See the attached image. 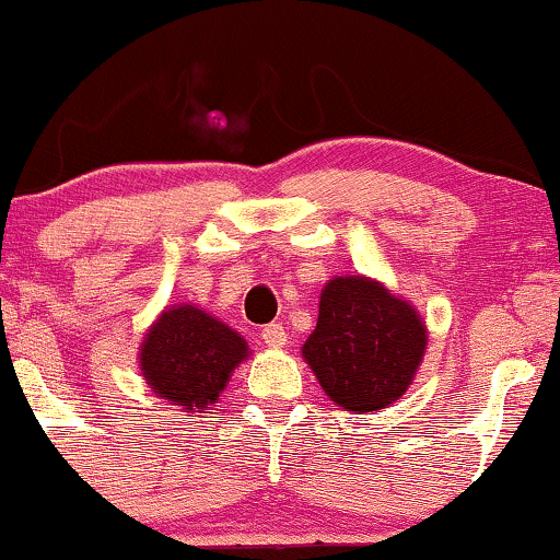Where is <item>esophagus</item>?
I'll return each instance as SVG.
<instances>
[{
    "label": "esophagus",
    "mask_w": 560,
    "mask_h": 560,
    "mask_svg": "<svg viewBox=\"0 0 560 560\" xmlns=\"http://www.w3.org/2000/svg\"><path fill=\"white\" fill-rule=\"evenodd\" d=\"M262 341H265L270 349L285 347V341H288L285 326H282V324H267V326L262 328Z\"/></svg>",
    "instance_id": "34e87169"
}]
</instances>
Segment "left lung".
Listing matches in <instances>:
<instances>
[{"instance_id": "8db88e82", "label": "left lung", "mask_w": 560, "mask_h": 560, "mask_svg": "<svg viewBox=\"0 0 560 560\" xmlns=\"http://www.w3.org/2000/svg\"><path fill=\"white\" fill-rule=\"evenodd\" d=\"M425 351V328L405 301L366 278H336L320 293L303 357L343 410L372 412L408 389Z\"/></svg>"}]
</instances>
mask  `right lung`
Masks as SVG:
<instances>
[{"mask_svg":"<svg viewBox=\"0 0 560 560\" xmlns=\"http://www.w3.org/2000/svg\"><path fill=\"white\" fill-rule=\"evenodd\" d=\"M244 357L247 343L240 334L194 305H178L150 328L140 362L144 380L163 400L201 412L219 400Z\"/></svg>","mask_w":560,"mask_h":560,"instance_id":"obj_1","label":"right lung"}]
</instances>
